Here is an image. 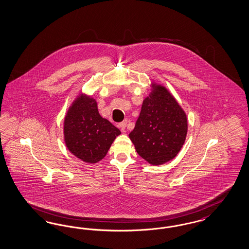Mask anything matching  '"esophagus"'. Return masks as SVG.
<instances>
[{
	"mask_svg": "<svg viewBox=\"0 0 249 249\" xmlns=\"http://www.w3.org/2000/svg\"><path fill=\"white\" fill-rule=\"evenodd\" d=\"M127 125H128V121H127V120H125V121H123V122H121V123H120V128L123 132L126 130Z\"/></svg>",
	"mask_w": 249,
	"mask_h": 249,
	"instance_id": "obj_1",
	"label": "esophagus"
}]
</instances>
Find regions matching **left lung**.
Listing matches in <instances>:
<instances>
[{
    "label": "left lung",
    "instance_id": "1",
    "mask_svg": "<svg viewBox=\"0 0 249 249\" xmlns=\"http://www.w3.org/2000/svg\"><path fill=\"white\" fill-rule=\"evenodd\" d=\"M186 113L164 85L152 80L135 128L129 134L141 158L160 166L173 160L187 135Z\"/></svg>",
    "mask_w": 249,
    "mask_h": 249
}]
</instances>
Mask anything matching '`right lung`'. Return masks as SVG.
I'll list each match as a JSON object with an SVG mask.
<instances>
[{
  "mask_svg": "<svg viewBox=\"0 0 249 249\" xmlns=\"http://www.w3.org/2000/svg\"><path fill=\"white\" fill-rule=\"evenodd\" d=\"M63 125L67 148L76 158L89 164L103 160L121 133L100 116L96 100L85 92H80L72 102Z\"/></svg>",
  "mask_w": 249,
  "mask_h": 249,
  "instance_id": "add662e5",
  "label": "right lung"
}]
</instances>
